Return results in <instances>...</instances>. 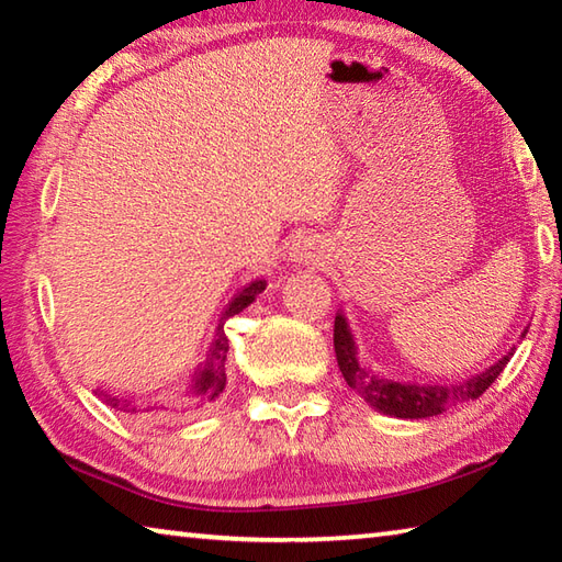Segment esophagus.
I'll return each instance as SVG.
<instances>
[{
	"instance_id": "34e87169",
	"label": "esophagus",
	"mask_w": 562,
	"mask_h": 562,
	"mask_svg": "<svg viewBox=\"0 0 562 562\" xmlns=\"http://www.w3.org/2000/svg\"><path fill=\"white\" fill-rule=\"evenodd\" d=\"M292 255H294V260H297V262H312L317 258V247H315V243L302 240V243L294 245Z\"/></svg>"
}]
</instances>
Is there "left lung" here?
Returning a JSON list of instances; mask_svg holds the SVG:
<instances>
[{
  "mask_svg": "<svg viewBox=\"0 0 562 562\" xmlns=\"http://www.w3.org/2000/svg\"><path fill=\"white\" fill-rule=\"evenodd\" d=\"M522 337H526V331H522ZM335 351L339 372L345 376V382L355 389L369 406H374L376 412L396 418H429L436 414H443L446 408L471 402V398H479L493 382H496L498 374L506 369L513 357L510 349L506 357L498 359L496 364L486 369V372L475 374L469 382L461 384L443 386L398 382V379L376 374L367 364H361L357 357L355 337H351L345 315L335 317Z\"/></svg>",
  "mask_w": 562,
  "mask_h": 562,
  "instance_id": "obj_1",
  "label": "left lung"
}]
</instances>
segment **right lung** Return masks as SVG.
<instances>
[{"instance_id": "obj_1", "label": "right lung", "mask_w": 562, "mask_h": 562, "mask_svg": "<svg viewBox=\"0 0 562 562\" xmlns=\"http://www.w3.org/2000/svg\"><path fill=\"white\" fill-rule=\"evenodd\" d=\"M265 284H268L265 280L250 282L243 292L235 294V300L231 304H227V310L223 312L221 322H217L215 339L211 345V351H207V361H203L201 369H198L195 382H193V386H190L188 398H183V402H178L173 406H156L154 404V406H148L146 412L188 414V412H195V408L215 402V398L223 394V389H225V359H227V347H231V345H227V337H225V319L233 317V315H240L245 307H250L255 297H258V294L265 290ZM106 402H111V406L121 404L119 398H106ZM128 408H131V414L140 412V408H136V406L123 404V412H128Z\"/></svg>"}]
</instances>
